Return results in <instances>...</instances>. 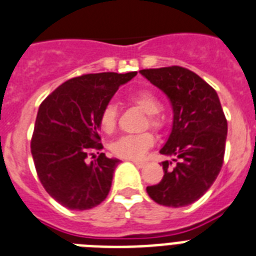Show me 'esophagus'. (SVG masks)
I'll return each mask as SVG.
<instances>
[{
	"mask_svg": "<svg viewBox=\"0 0 256 256\" xmlns=\"http://www.w3.org/2000/svg\"><path fill=\"white\" fill-rule=\"evenodd\" d=\"M132 164H136V168H144V164H146V162H144V160H132Z\"/></svg>",
	"mask_w": 256,
	"mask_h": 256,
	"instance_id": "34e87169",
	"label": "esophagus"
}]
</instances>
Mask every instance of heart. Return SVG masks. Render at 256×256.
Segmentation results:
<instances>
[{
	"instance_id": "heart-1",
	"label": "heart",
	"mask_w": 256,
	"mask_h": 256,
	"mask_svg": "<svg viewBox=\"0 0 256 256\" xmlns=\"http://www.w3.org/2000/svg\"><path fill=\"white\" fill-rule=\"evenodd\" d=\"M130 102L138 106L148 116V120L144 122V128H152L160 130L164 126V120L158 114L160 110V102L158 96L148 88H140L132 92L128 96ZM118 122V108L116 104H108L102 108L100 116V124L104 132H112L116 130ZM156 142V138L152 132H140V134H130L122 136L110 144V150L118 158L124 160H140L144 156V152L152 148Z\"/></svg>"
}]
</instances>
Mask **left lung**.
<instances>
[{
    "instance_id": "left-lung-1",
    "label": "left lung",
    "mask_w": 256,
    "mask_h": 256,
    "mask_svg": "<svg viewBox=\"0 0 256 256\" xmlns=\"http://www.w3.org/2000/svg\"><path fill=\"white\" fill-rule=\"evenodd\" d=\"M168 96L174 112L170 136L160 154L164 178L148 186L158 204L184 207L198 200L222 168L227 138V120L214 88L198 74L180 66L140 72Z\"/></svg>"
}]
</instances>
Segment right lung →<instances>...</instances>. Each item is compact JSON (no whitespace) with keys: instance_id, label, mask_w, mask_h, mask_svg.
<instances>
[{"instance_id":"add662e5","label":"right lung","mask_w":256,"mask_h":256,"mask_svg":"<svg viewBox=\"0 0 256 256\" xmlns=\"http://www.w3.org/2000/svg\"><path fill=\"white\" fill-rule=\"evenodd\" d=\"M136 76L132 72L72 78L38 108L30 144L34 166L44 188L62 206L88 210L108 196L120 160L100 152V116L118 88ZM88 155L96 160L88 162Z\"/></svg>"}]
</instances>
